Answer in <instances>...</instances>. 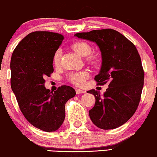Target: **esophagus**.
I'll list each match as a JSON object with an SVG mask.
<instances>
[{
	"label": "esophagus",
	"mask_w": 157,
	"mask_h": 157,
	"mask_svg": "<svg viewBox=\"0 0 157 157\" xmlns=\"http://www.w3.org/2000/svg\"><path fill=\"white\" fill-rule=\"evenodd\" d=\"M75 92H76L77 94H85V90H82L81 89H76L75 90Z\"/></svg>",
	"instance_id": "34e87169"
}]
</instances>
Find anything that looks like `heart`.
Wrapping results in <instances>:
<instances>
[{
    "label": "heart",
    "mask_w": 157,
    "mask_h": 157,
    "mask_svg": "<svg viewBox=\"0 0 157 157\" xmlns=\"http://www.w3.org/2000/svg\"><path fill=\"white\" fill-rule=\"evenodd\" d=\"M72 48L82 57L87 56L91 52V47L88 43H85V42H76L72 45ZM60 56H61V51H60V49H58L55 52L53 56V63L55 66L59 64ZM87 60V61L92 63H94L96 62V58L92 55H89ZM88 77L89 73L87 71H78L69 74L68 76H67V79H68L69 82H71L73 85L82 86L85 84L86 79H87Z\"/></svg>",
    "instance_id": "obj_1"
}]
</instances>
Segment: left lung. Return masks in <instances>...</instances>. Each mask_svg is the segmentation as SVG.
<instances>
[{
  "mask_svg": "<svg viewBox=\"0 0 157 157\" xmlns=\"http://www.w3.org/2000/svg\"><path fill=\"white\" fill-rule=\"evenodd\" d=\"M77 37L94 42L102 55V66L95 76L98 85H109L104 94L88 90L95 97L89 111L94 125L112 129L127 122L136 112L141 99L144 72L137 48L132 42L113 29L77 33Z\"/></svg>",
  "mask_w": 157,
  "mask_h": 157,
  "instance_id": "obj_1",
  "label": "left lung"
}]
</instances>
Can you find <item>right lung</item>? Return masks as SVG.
<instances>
[{"label":"right lung","instance_id":"right-lung-1","mask_svg":"<svg viewBox=\"0 0 157 157\" xmlns=\"http://www.w3.org/2000/svg\"><path fill=\"white\" fill-rule=\"evenodd\" d=\"M63 35L35 31L21 40L10 61L11 87L21 112L32 125L45 132L56 131L65 119V104L75 96L70 86L55 92L45 87V76L53 72V56Z\"/></svg>","mask_w":157,"mask_h":157}]
</instances>
